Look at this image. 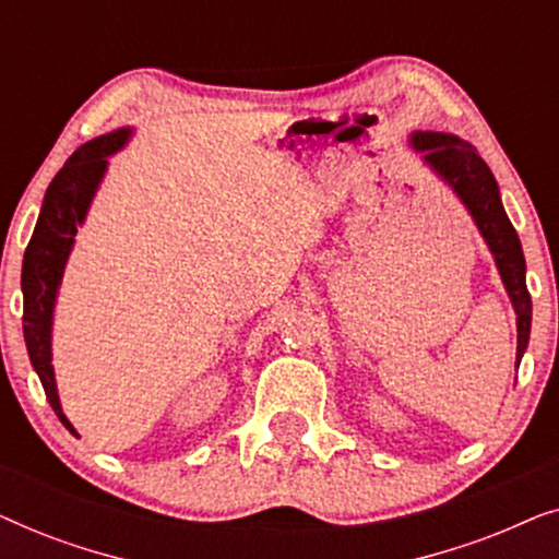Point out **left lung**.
Returning <instances> with one entry per match:
<instances>
[{
    "label": "left lung",
    "instance_id": "1",
    "mask_svg": "<svg viewBox=\"0 0 559 559\" xmlns=\"http://www.w3.org/2000/svg\"><path fill=\"white\" fill-rule=\"evenodd\" d=\"M412 144L415 150L425 152V163L432 167L435 173L448 180L461 201L468 205L473 221L484 234L491 254L496 257V266H499L503 285L514 302L516 310V328H519V346H516V366L522 361L526 343H530V328H532V297L526 289L524 280V254L519 236L511 226V221L503 211L499 186H496L493 173L488 165L478 157L473 144L457 140L453 134L440 132H417L412 134Z\"/></svg>",
    "mask_w": 559,
    "mask_h": 559
}]
</instances>
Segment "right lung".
I'll return each mask as SVG.
<instances>
[{"label": "right lung", "mask_w": 559, "mask_h": 559, "mask_svg": "<svg viewBox=\"0 0 559 559\" xmlns=\"http://www.w3.org/2000/svg\"><path fill=\"white\" fill-rule=\"evenodd\" d=\"M127 136L129 129H117V132L81 144L68 157V163L60 167L45 190L40 218H37L33 239L25 249V259H22V295H25L22 331H25L27 354L43 381L50 407L71 432L75 430L60 409L56 377H52L50 366L52 305H56L66 259L71 254L73 236L79 231L81 221L86 218L91 198L106 170V157L114 155L127 142Z\"/></svg>", "instance_id": "add662e5"}]
</instances>
